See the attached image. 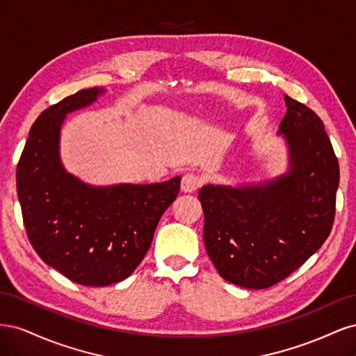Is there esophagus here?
<instances>
[{"label": "esophagus", "instance_id": "esophagus-1", "mask_svg": "<svg viewBox=\"0 0 356 356\" xmlns=\"http://www.w3.org/2000/svg\"><path fill=\"white\" fill-rule=\"evenodd\" d=\"M202 184V178L197 174H193V172H188L184 177H182L181 181V190L186 193H193L196 191Z\"/></svg>", "mask_w": 356, "mask_h": 356}]
</instances>
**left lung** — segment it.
<instances>
[{
  "instance_id": "left-lung-1",
  "label": "left lung",
  "mask_w": 356,
  "mask_h": 356,
  "mask_svg": "<svg viewBox=\"0 0 356 356\" xmlns=\"http://www.w3.org/2000/svg\"><path fill=\"white\" fill-rule=\"evenodd\" d=\"M279 124L289 170L241 187L203 186L207 252L225 281L242 288L272 286L305 264L328 238L336 215L339 160L321 118L285 96Z\"/></svg>"
}]
</instances>
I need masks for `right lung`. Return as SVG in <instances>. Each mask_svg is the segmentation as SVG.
<instances>
[{
    "label": "right lung",
    "mask_w": 356,
    "mask_h": 356,
    "mask_svg": "<svg viewBox=\"0 0 356 356\" xmlns=\"http://www.w3.org/2000/svg\"><path fill=\"white\" fill-rule=\"evenodd\" d=\"M104 89L79 90L32 124L16 170L28 239L40 258L70 281L106 286L143 261L181 177L156 184L95 187L63 169L60 127L67 114L93 104Z\"/></svg>",
    "instance_id": "add662e5"
}]
</instances>
